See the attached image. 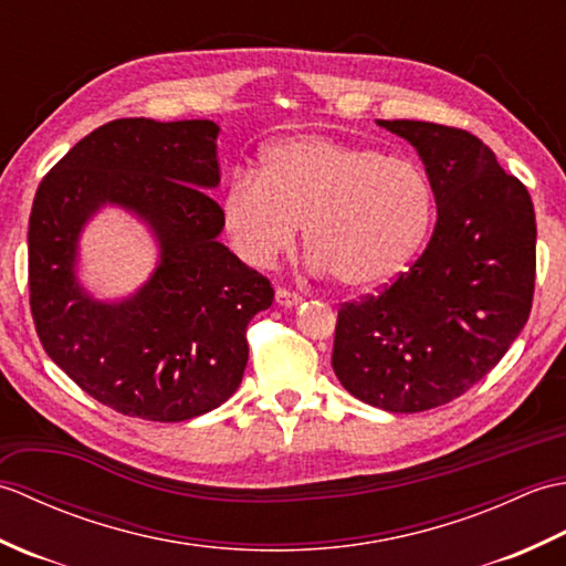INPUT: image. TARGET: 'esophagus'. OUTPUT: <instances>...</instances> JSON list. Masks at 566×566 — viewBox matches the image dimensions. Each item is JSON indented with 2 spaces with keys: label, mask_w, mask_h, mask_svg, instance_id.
Returning <instances> with one entry per match:
<instances>
[{
  "label": "esophagus",
  "mask_w": 566,
  "mask_h": 566,
  "mask_svg": "<svg viewBox=\"0 0 566 566\" xmlns=\"http://www.w3.org/2000/svg\"><path fill=\"white\" fill-rule=\"evenodd\" d=\"M274 302L280 304V306H284V308H294V306L302 304V296L294 294V292H286V290H276L274 292Z\"/></svg>",
  "instance_id": "esophagus-1"
}]
</instances>
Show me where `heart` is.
Masks as SVG:
<instances>
[{
  "mask_svg": "<svg viewBox=\"0 0 566 566\" xmlns=\"http://www.w3.org/2000/svg\"><path fill=\"white\" fill-rule=\"evenodd\" d=\"M221 216L235 252L252 268L296 243L308 264L347 292H371L403 272L436 219L423 167L328 136H294L264 150L258 177L231 179Z\"/></svg>",
  "mask_w": 566,
  "mask_h": 566,
  "instance_id": "b5f03b06",
  "label": "heart"
}]
</instances>
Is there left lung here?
<instances>
[{
    "label": "left lung",
    "instance_id": "1",
    "mask_svg": "<svg viewBox=\"0 0 566 566\" xmlns=\"http://www.w3.org/2000/svg\"><path fill=\"white\" fill-rule=\"evenodd\" d=\"M416 148L438 221L387 290L345 304L333 371L355 399L418 413L462 396L518 338L535 290V209L494 150L460 128L377 122Z\"/></svg>",
    "mask_w": 566,
    "mask_h": 566
}]
</instances>
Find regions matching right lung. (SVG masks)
<instances>
[{"label":"right lung","instance_id":"right-lung-1","mask_svg":"<svg viewBox=\"0 0 566 566\" xmlns=\"http://www.w3.org/2000/svg\"><path fill=\"white\" fill-rule=\"evenodd\" d=\"M213 122L118 118L92 130L35 191L29 290L48 357L124 416L177 423L231 399L248 365L245 328L272 306L270 282L228 250ZM146 224L159 245L149 280L97 300L78 280V238L102 208Z\"/></svg>","mask_w":566,"mask_h":566}]
</instances>
